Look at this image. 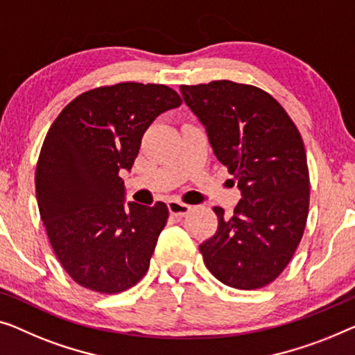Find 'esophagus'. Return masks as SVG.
I'll return each instance as SVG.
<instances>
[{
  "mask_svg": "<svg viewBox=\"0 0 355 355\" xmlns=\"http://www.w3.org/2000/svg\"><path fill=\"white\" fill-rule=\"evenodd\" d=\"M167 206H168V212L175 217H183L191 211V206H188V204L180 202V201H171Z\"/></svg>",
  "mask_w": 355,
  "mask_h": 355,
  "instance_id": "34e87169",
  "label": "esophagus"
}]
</instances>
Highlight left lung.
Listing matches in <instances>:
<instances>
[{
	"instance_id": "1",
	"label": "left lung",
	"mask_w": 355,
	"mask_h": 355,
	"mask_svg": "<svg viewBox=\"0 0 355 355\" xmlns=\"http://www.w3.org/2000/svg\"><path fill=\"white\" fill-rule=\"evenodd\" d=\"M180 92L243 196L230 218L214 207L218 227L199 246L204 263L232 288L266 286L286 268L306 228L311 182L301 133L282 104L252 85L214 80Z\"/></svg>"
}]
</instances>
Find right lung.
<instances>
[{
	"mask_svg": "<svg viewBox=\"0 0 355 355\" xmlns=\"http://www.w3.org/2000/svg\"><path fill=\"white\" fill-rule=\"evenodd\" d=\"M180 104L166 85L123 82L82 93L49 127L35 191L53 251L80 286L116 294L146 275L168 209L125 206L119 173L132 168L154 119Z\"/></svg>",
	"mask_w": 355,
	"mask_h": 355,
	"instance_id": "right-lung-1",
	"label": "right lung"
}]
</instances>
